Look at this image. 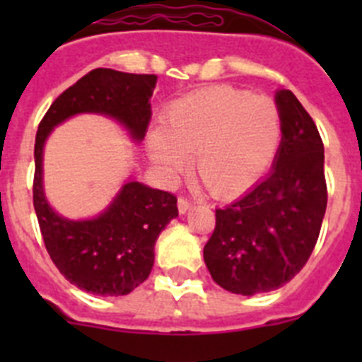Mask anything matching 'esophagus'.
<instances>
[{
  "instance_id": "obj_1",
  "label": "esophagus",
  "mask_w": 362,
  "mask_h": 362,
  "mask_svg": "<svg viewBox=\"0 0 362 362\" xmlns=\"http://www.w3.org/2000/svg\"><path fill=\"white\" fill-rule=\"evenodd\" d=\"M190 206H192V203L187 199V197H185V196L179 197V199H177V209H179V212L185 214L188 209H190Z\"/></svg>"
}]
</instances>
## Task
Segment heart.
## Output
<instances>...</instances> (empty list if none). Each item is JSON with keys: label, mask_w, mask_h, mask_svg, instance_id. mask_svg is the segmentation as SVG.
<instances>
[{"label": "heart", "mask_w": 362, "mask_h": 362, "mask_svg": "<svg viewBox=\"0 0 362 362\" xmlns=\"http://www.w3.org/2000/svg\"><path fill=\"white\" fill-rule=\"evenodd\" d=\"M281 137L279 107L272 98L233 86H210L177 99L152 130L156 165L174 174L194 152L192 168L214 196H232L267 170Z\"/></svg>", "instance_id": "b5f03b06"}]
</instances>
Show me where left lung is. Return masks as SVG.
<instances>
[{
  "label": "left lung",
  "instance_id": "1",
  "mask_svg": "<svg viewBox=\"0 0 362 362\" xmlns=\"http://www.w3.org/2000/svg\"><path fill=\"white\" fill-rule=\"evenodd\" d=\"M281 145L272 172L241 199L216 210L204 263L221 288L270 292L305 267L317 243L328 190L325 146L299 99L279 90Z\"/></svg>",
  "mask_w": 362,
  "mask_h": 362
}]
</instances>
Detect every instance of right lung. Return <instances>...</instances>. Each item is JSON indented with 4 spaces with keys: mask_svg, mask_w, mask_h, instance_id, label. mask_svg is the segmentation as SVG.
<instances>
[{
    "mask_svg": "<svg viewBox=\"0 0 362 362\" xmlns=\"http://www.w3.org/2000/svg\"><path fill=\"white\" fill-rule=\"evenodd\" d=\"M156 74L94 69L56 98L41 119L34 145V210L45 248L66 281L95 296H127L146 281L153 267V245L177 216V197L130 181L107 212L90 221H69L49 206L41 183L47 136L74 114L98 112L124 124L141 141L150 123Z\"/></svg>",
    "mask_w": 362,
    "mask_h": 362,
    "instance_id": "1",
    "label": "right lung"
}]
</instances>
